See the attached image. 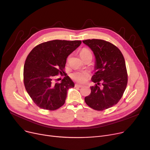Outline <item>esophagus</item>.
Wrapping results in <instances>:
<instances>
[{"mask_svg": "<svg viewBox=\"0 0 150 150\" xmlns=\"http://www.w3.org/2000/svg\"><path fill=\"white\" fill-rule=\"evenodd\" d=\"M75 86L76 88H81L82 87V85H80V84H75Z\"/></svg>", "mask_w": 150, "mask_h": 150, "instance_id": "1", "label": "esophagus"}]
</instances>
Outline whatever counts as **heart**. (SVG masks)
<instances>
[{
    "mask_svg": "<svg viewBox=\"0 0 150 150\" xmlns=\"http://www.w3.org/2000/svg\"><path fill=\"white\" fill-rule=\"evenodd\" d=\"M89 53H91V52L86 48L83 49L80 52V56L81 57L84 55H86ZM89 76V74L87 71L84 70H78L76 71V72L71 74L70 77L72 80L74 81L78 82V83H84Z\"/></svg>",
    "mask_w": 150,
    "mask_h": 150,
    "instance_id": "b5f03b06",
    "label": "heart"
}]
</instances>
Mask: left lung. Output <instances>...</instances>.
<instances>
[{"label":"left lung","mask_w":150,"mask_h":150,"mask_svg":"<svg viewBox=\"0 0 150 150\" xmlns=\"http://www.w3.org/2000/svg\"><path fill=\"white\" fill-rule=\"evenodd\" d=\"M83 42L90 47L96 59V72L92 77L96 85L91 86L90 95L84 101L91 108L103 111L115 105L127 88L125 61L120 50L111 42L96 39Z\"/></svg>","instance_id":"obj_1"}]
</instances>
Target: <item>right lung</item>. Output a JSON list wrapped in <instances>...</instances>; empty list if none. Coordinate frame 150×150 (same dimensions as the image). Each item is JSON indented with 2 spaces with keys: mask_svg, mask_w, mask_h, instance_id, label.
Instances as JSON below:
<instances>
[{
  "mask_svg": "<svg viewBox=\"0 0 150 150\" xmlns=\"http://www.w3.org/2000/svg\"><path fill=\"white\" fill-rule=\"evenodd\" d=\"M81 44V41L57 39L39 44L30 52L23 67V83L38 107L54 111L64 104L67 91L74 83L67 75L61 83L54 81V77L66 74L67 57Z\"/></svg>",
  "mask_w": 150,
  "mask_h": 150,
  "instance_id": "right-lung-1",
  "label": "right lung"
}]
</instances>
